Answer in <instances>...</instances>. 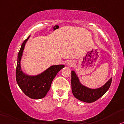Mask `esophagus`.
I'll return each instance as SVG.
<instances>
[{
  "instance_id": "34e87169",
  "label": "esophagus",
  "mask_w": 124,
  "mask_h": 124,
  "mask_svg": "<svg viewBox=\"0 0 124 124\" xmlns=\"http://www.w3.org/2000/svg\"><path fill=\"white\" fill-rule=\"evenodd\" d=\"M74 65H75L74 62H73V61H68V62H67V65L68 66H69V67L74 66Z\"/></svg>"
}]
</instances>
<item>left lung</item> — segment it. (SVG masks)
I'll return each instance as SVG.
<instances>
[{
	"instance_id": "obj_1",
	"label": "left lung",
	"mask_w": 124,
	"mask_h": 124,
	"mask_svg": "<svg viewBox=\"0 0 124 124\" xmlns=\"http://www.w3.org/2000/svg\"><path fill=\"white\" fill-rule=\"evenodd\" d=\"M112 77L102 86L92 89L85 86L74 70L71 71V90L74 96L77 99L87 103L93 102L102 96L110 86Z\"/></svg>"
}]
</instances>
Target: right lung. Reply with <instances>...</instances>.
I'll return each instance as SVG.
<instances>
[{
  "label": "right lung",
  "mask_w": 124,
  "mask_h": 124,
  "mask_svg": "<svg viewBox=\"0 0 124 124\" xmlns=\"http://www.w3.org/2000/svg\"><path fill=\"white\" fill-rule=\"evenodd\" d=\"M30 37V35L23 42L18 54L16 79L20 89L27 96L32 99H41L46 96L55 77L65 65H52L37 75H29L23 72L22 70L21 60L25 45Z\"/></svg>",
  "instance_id": "obj_1"
}]
</instances>
